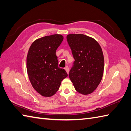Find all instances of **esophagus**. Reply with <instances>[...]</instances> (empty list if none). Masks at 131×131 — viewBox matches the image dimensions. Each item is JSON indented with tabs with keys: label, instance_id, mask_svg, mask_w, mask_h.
I'll use <instances>...</instances> for the list:
<instances>
[{
	"label": "esophagus",
	"instance_id": "esophagus-1",
	"mask_svg": "<svg viewBox=\"0 0 131 131\" xmlns=\"http://www.w3.org/2000/svg\"><path fill=\"white\" fill-rule=\"evenodd\" d=\"M64 69H65V70L66 71V72L68 74V73H69V68H68V66L66 67Z\"/></svg>",
	"mask_w": 131,
	"mask_h": 131
}]
</instances>
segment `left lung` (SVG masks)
I'll list each match as a JSON object with an SVG mask.
<instances>
[{
    "mask_svg": "<svg viewBox=\"0 0 131 131\" xmlns=\"http://www.w3.org/2000/svg\"><path fill=\"white\" fill-rule=\"evenodd\" d=\"M67 40L75 60L69 79L77 92L91 94L102 79L105 63L102 48L95 39L84 34H68Z\"/></svg>",
    "mask_w": 131,
    "mask_h": 131,
    "instance_id": "1",
    "label": "left lung"
}]
</instances>
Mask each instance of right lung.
Instances as JSON below:
<instances>
[{
  "label": "right lung",
  "instance_id": "obj_1",
  "mask_svg": "<svg viewBox=\"0 0 131 131\" xmlns=\"http://www.w3.org/2000/svg\"><path fill=\"white\" fill-rule=\"evenodd\" d=\"M64 37L61 34L47 36L35 40L26 57V69L32 86L45 97L54 95L61 82L68 76L64 69L58 67L56 50Z\"/></svg>",
  "mask_w": 131,
  "mask_h": 131
}]
</instances>
